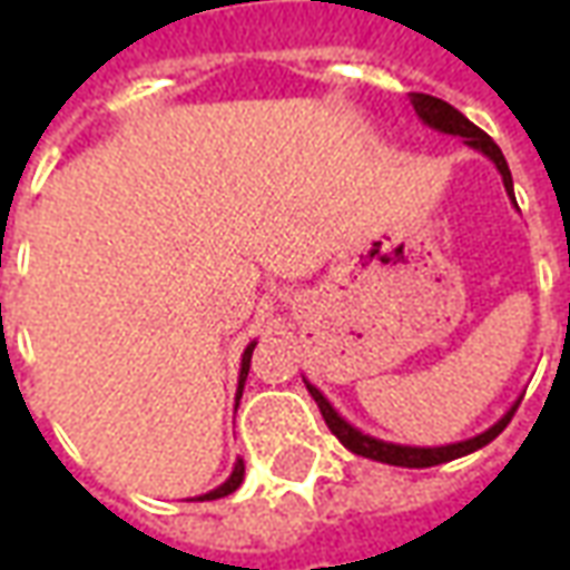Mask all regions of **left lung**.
<instances>
[{"mask_svg": "<svg viewBox=\"0 0 570 570\" xmlns=\"http://www.w3.org/2000/svg\"><path fill=\"white\" fill-rule=\"evenodd\" d=\"M409 104L415 106V112H419V118L424 121V125L442 130V134L466 137V142H470L473 149L485 151L491 161L498 164L507 191L513 195V176H510L507 158H503V151L498 149V142L491 140L485 130H479L473 121H466L454 106H449L445 100H440V97H430V94H409ZM308 391L311 396H314L317 409H321L326 428L333 430L345 449H351L354 454H363V458H372V461H382V464H394V466H433V464H445V461H454V458H461V454L476 452V449H482V445H489V442L494 440L507 424H510V419H513V412H515V409H510V412H507L494 428H489L485 433H479V436H473V440L454 442V445H440V449H415V445H394V442L372 440V436H366V433H360L357 428H351L345 419H338V412L326 403V396H323L317 387H311L308 384Z\"/></svg>", "mask_w": 570, "mask_h": 570, "instance_id": "8db88e82", "label": "left lung"}]
</instances>
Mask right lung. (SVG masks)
I'll return each instance as SVG.
<instances>
[{
  "instance_id": "1",
  "label": "right lung",
  "mask_w": 570,
  "mask_h": 570,
  "mask_svg": "<svg viewBox=\"0 0 570 570\" xmlns=\"http://www.w3.org/2000/svg\"><path fill=\"white\" fill-rule=\"evenodd\" d=\"M253 347H256V342L244 351V360H240V382H237V396H240V391H244V382H247V372H249V357H253ZM244 482V461H237L235 464V473L225 479L219 489H213L210 494H204L200 501H216V498H225V494H232V491H237V485Z\"/></svg>"
}]
</instances>
